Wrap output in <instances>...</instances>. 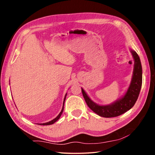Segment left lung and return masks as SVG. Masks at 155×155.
<instances>
[{"label": "left lung", "instance_id": "1", "mask_svg": "<svg viewBox=\"0 0 155 155\" xmlns=\"http://www.w3.org/2000/svg\"><path fill=\"white\" fill-rule=\"evenodd\" d=\"M130 51L134 59L133 76L129 87L123 97L109 104L101 105L92 101L83 88H81L83 97L88 107L100 117L110 118L119 116L130 110L139 97L143 81L142 65L137 52L131 48Z\"/></svg>", "mask_w": 155, "mask_h": 155}]
</instances>
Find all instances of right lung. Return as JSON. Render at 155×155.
I'll use <instances>...</instances> for the list:
<instances>
[{
    "instance_id": "1",
    "label": "right lung",
    "mask_w": 155,
    "mask_h": 155,
    "mask_svg": "<svg viewBox=\"0 0 155 155\" xmlns=\"http://www.w3.org/2000/svg\"><path fill=\"white\" fill-rule=\"evenodd\" d=\"M67 93H66V94H65V96H64V101H63V105H62V110H61V113L58 114V116L56 117L55 118H54L53 120H51V121H49V122H48V123H40V124H40V125H50V124H54L55 122H57L59 118H60V117H61V114H62V112H63V110H64V101H65V99H66V97H67Z\"/></svg>"
}]
</instances>
